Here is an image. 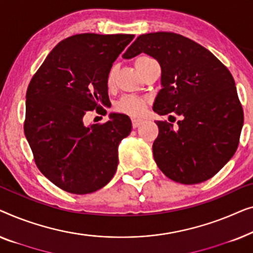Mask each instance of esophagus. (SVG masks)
Here are the masks:
<instances>
[{"instance_id":"obj_1","label":"esophagus","mask_w":253,"mask_h":253,"mask_svg":"<svg viewBox=\"0 0 253 253\" xmlns=\"http://www.w3.org/2000/svg\"><path fill=\"white\" fill-rule=\"evenodd\" d=\"M143 122V120L142 119H136V118H133L131 119V126H133V128H136L138 125H140V124Z\"/></svg>"}]
</instances>
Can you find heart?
<instances>
[{"mask_svg": "<svg viewBox=\"0 0 253 253\" xmlns=\"http://www.w3.org/2000/svg\"><path fill=\"white\" fill-rule=\"evenodd\" d=\"M151 60H154L151 57L141 56L135 60V66H136L137 70H140L144 64H147L148 62H151ZM115 77H116V69L115 67H112V69L109 71L108 78H106V84H108L109 87H111L113 84ZM145 106H147V99L145 98L140 97V96H135V95H126V96H123V97L117 102L116 111L124 113V115H127V116L138 117L143 113Z\"/></svg>", "mask_w": 253, "mask_h": 253, "instance_id": "heart-1", "label": "heart"}]
</instances>
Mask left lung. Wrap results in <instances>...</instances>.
I'll list each match as a JSON object with an SVG mask.
<instances>
[{
    "label": "left lung",
    "mask_w": 253,
    "mask_h": 253,
    "mask_svg": "<svg viewBox=\"0 0 253 253\" xmlns=\"http://www.w3.org/2000/svg\"><path fill=\"white\" fill-rule=\"evenodd\" d=\"M141 52L154 57L162 67L163 88L154 111L183 117L177 128L156 122L155 162L175 182L195 184L211 179L236 152L243 127L232 73L208 49L170 32L140 35L123 57Z\"/></svg>",
    "instance_id": "8db88e82"
}]
</instances>
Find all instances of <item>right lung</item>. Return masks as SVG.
Listing matches in <instances>:
<instances>
[{
    "label": "right lung",
    "instance_id": "1",
    "mask_svg": "<svg viewBox=\"0 0 253 253\" xmlns=\"http://www.w3.org/2000/svg\"><path fill=\"white\" fill-rule=\"evenodd\" d=\"M133 34H76L47 56L26 91L24 133L41 173L71 194L104 187L118 166V145L129 135V117L112 113L86 126L84 117L111 105L109 71Z\"/></svg>",
    "mask_w": 253,
    "mask_h": 253
}]
</instances>
